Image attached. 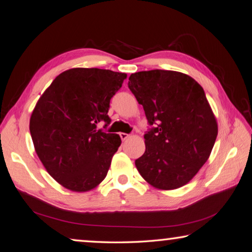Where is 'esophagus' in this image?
Instances as JSON below:
<instances>
[{
    "label": "esophagus",
    "instance_id": "34e87169",
    "mask_svg": "<svg viewBox=\"0 0 252 252\" xmlns=\"http://www.w3.org/2000/svg\"><path fill=\"white\" fill-rule=\"evenodd\" d=\"M120 137L122 141H126L130 137V134H126V133H120Z\"/></svg>",
    "mask_w": 252,
    "mask_h": 252
}]
</instances>
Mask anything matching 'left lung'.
<instances>
[{"label":"left lung","instance_id":"left-lung-1","mask_svg":"<svg viewBox=\"0 0 252 252\" xmlns=\"http://www.w3.org/2000/svg\"><path fill=\"white\" fill-rule=\"evenodd\" d=\"M127 85L155 126L135 160L140 175L159 190L187 185L209 159L219 132L203 88L187 74L165 70L131 74Z\"/></svg>","mask_w":252,"mask_h":252}]
</instances>
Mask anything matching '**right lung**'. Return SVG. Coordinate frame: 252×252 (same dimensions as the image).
Returning <instances> with one entry per match:
<instances>
[{"mask_svg": "<svg viewBox=\"0 0 252 252\" xmlns=\"http://www.w3.org/2000/svg\"><path fill=\"white\" fill-rule=\"evenodd\" d=\"M126 78V73L110 70L71 68L54 78L37 101L29 121L34 151L64 188L86 192L106 178L121 139L97 125L110 123V99Z\"/></svg>", "mask_w": 252, "mask_h": 252, "instance_id": "1", "label": "right lung"}]
</instances>
